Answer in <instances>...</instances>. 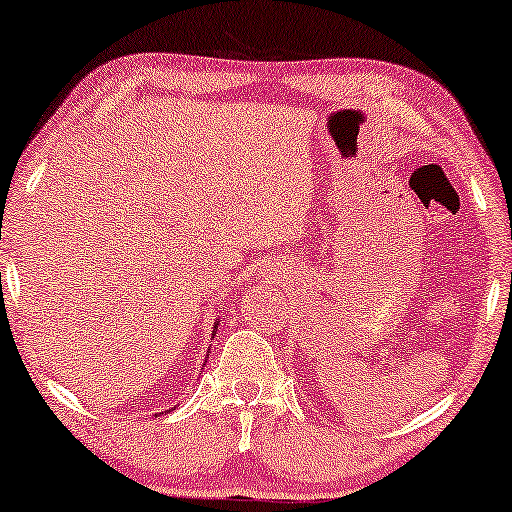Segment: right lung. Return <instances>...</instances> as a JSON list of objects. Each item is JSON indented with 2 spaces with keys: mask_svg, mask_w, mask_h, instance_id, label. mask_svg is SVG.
Returning a JSON list of instances; mask_svg holds the SVG:
<instances>
[{
  "mask_svg": "<svg viewBox=\"0 0 512 512\" xmlns=\"http://www.w3.org/2000/svg\"><path fill=\"white\" fill-rule=\"evenodd\" d=\"M216 328H219V321H214V331H212V335H216Z\"/></svg>",
  "mask_w": 512,
  "mask_h": 512,
  "instance_id": "right-lung-1",
  "label": "right lung"
}]
</instances>
